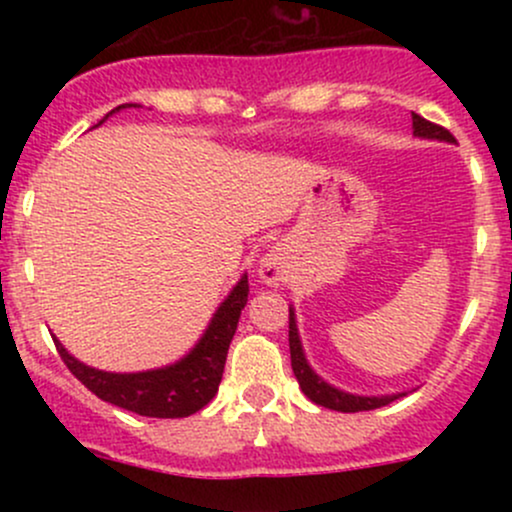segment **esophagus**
<instances>
[{"instance_id":"obj_1","label":"esophagus","mask_w":512,"mask_h":512,"mask_svg":"<svg viewBox=\"0 0 512 512\" xmlns=\"http://www.w3.org/2000/svg\"><path fill=\"white\" fill-rule=\"evenodd\" d=\"M281 264L274 260V257H267V260L262 262V267H260V276L264 281H267V284H276V281H281Z\"/></svg>"}]
</instances>
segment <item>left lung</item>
I'll return each mask as SVG.
<instances>
[{"label":"left lung","instance_id":"left-lung-1","mask_svg":"<svg viewBox=\"0 0 512 512\" xmlns=\"http://www.w3.org/2000/svg\"><path fill=\"white\" fill-rule=\"evenodd\" d=\"M411 120H414L416 137L455 142V137L450 134V129H445L443 125H436V122L426 120V117H421L416 113H411ZM289 346H291V368H293V375H296L298 385H301L305 397L313 399V402L320 404V407L334 409V411H346V414H351V411H370V409L385 407V404L395 402L397 397L407 395V392H402V395H392V397H356V395H346V392L334 390V387L327 385L325 380L317 378L313 370H310L308 363H305L293 313H289Z\"/></svg>","mask_w":512,"mask_h":512}]
</instances>
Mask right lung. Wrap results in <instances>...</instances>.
<instances>
[{
	"instance_id": "obj_1",
	"label": "right lung",
	"mask_w": 512,
	"mask_h": 512,
	"mask_svg": "<svg viewBox=\"0 0 512 512\" xmlns=\"http://www.w3.org/2000/svg\"><path fill=\"white\" fill-rule=\"evenodd\" d=\"M120 108H132V105H117L115 110ZM115 110H110L108 115H113ZM248 293V276H243L236 289L231 291V296L216 310L202 342L192 349L190 356H185L175 366L168 368L146 370V373H105V370L88 368L84 363H79L74 356L67 354V349L55 337L52 339H55L64 366L72 370L74 378L81 380L103 402L134 411L139 416L182 419V416H190L207 407L219 392L228 346H231L233 334H236L240 313L248 303Z\"/></svg>"
}]
</instances>
